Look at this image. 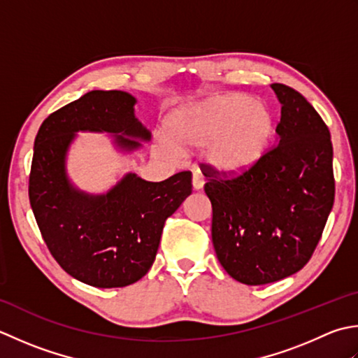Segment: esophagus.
Segmentation results:
<instances>
[{"label":"esophagus","instance_id":"obj_1","mask_svg":"<svg viewBox=\"0 0 358 358\" xmlns=\"http://www.w3.org/2000/svg\"><path fill=\"white\" fill-rule=\"evenodd\" d=\"M192 184H193L194 189H202V187H203V184H206V182H203V176H202L201 173H194L193 174Z\"/></svg>","mask_w":358,"mask_h":358}]
</instances>
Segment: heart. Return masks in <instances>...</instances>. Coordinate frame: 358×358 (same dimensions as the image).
I'll list each match as a JSON object with an SVG mask.
<instances>
[{
	"instance_id": "obj_1",
	"label": "heart",
	"mask_w": 358,
	"mask_h": 358,
	"mask_svg": "<svg viewBox=\"0 0 358 358\" xmlns=\"http://www.w3.org/2000/svg\"><path fill=\"white\" fill-rule=\"evenodd\" d=\"M275 117L266 103L245 94L230 92L185 105L166 120L171 138L157 137V148L178 159L180 151L206 148V160L215 170L243 173L258 162L275 136Z\"/></svg>"
}]
</instances>
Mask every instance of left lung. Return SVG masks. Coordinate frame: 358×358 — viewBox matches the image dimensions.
<instances>
[{
	"instance_id": "8db88e82",
	"label": "left lung",
	"mask_w": 358,
	"mask_h": 358,
	"mask_svg": "<svg viewBox=\"0 0 358 358\" xmlns=\"http://www.w3.org/2000/svg\"><path fill=\"white\" fill-rule=\"evenodd\" d=\"M271 86L281 103L275 147L236 178L203 171L216 257L247 286L280 281L308 264L335 196L329 128L300 92Z\"/></svg>"
}]
</instances>
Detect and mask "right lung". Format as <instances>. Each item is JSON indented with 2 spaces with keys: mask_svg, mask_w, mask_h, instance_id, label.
Here are the masks:
<instances>
[{
  "mask_svg": "<svg viewBox=\"0 0 358 358\" xmlns=\"http://www.w3.org/2000/svg\"><path fill=\"white\" fill-rule=\"evenodd\" d=\"M136 99L123 91H91L52 113L35 137L29 201L50 255L76 280L94 287H125L155 262L166 217L192 194V173L162 182L134 173L103 194L71 184L66 155L77 131L111 133L123 151L151 133L136 119Z\"/></svg>",
  "mask_w": 358,
  "mask_h": 358,
  "instance_id": "right-lung-1",
  "label": "right lung"
}]
</instances>
